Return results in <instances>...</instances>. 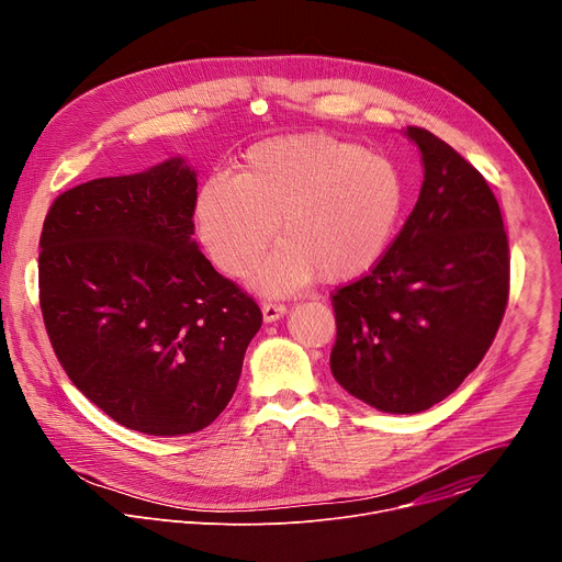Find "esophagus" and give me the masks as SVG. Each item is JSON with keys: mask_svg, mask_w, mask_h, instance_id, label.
Returning a JSON list of instances; mask_svg holds the SVG:
<instances>
[{"mask_svg": "<svg viewBox=\"0 0 562 562\" xmlns=\"http://www.w3.org/2000/svg\"><path fill=\"white\" fill-rule=\"evenodd\" d=\"M284 315H286V306H284V304H271V302L262 304V317H265V323H276V319H280V317H284Z\"/></svg>", "mask_w": 562, "mask_h": 562, "instance_id": "obj_1", "label": "esophagus"}]
</instances>
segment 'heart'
I'll use <instances>...</instances> for the list:
<instances>
[{"instance_id":"1","label":"heart","mask_w":562,"mask_h":562,"mask_svg":"<svg viewBox=\"0 0 562 562\" xmlns=\"http://www.w3.org/2000/svg\"><path fill=\"white\" fill-rule=\"evenodd\" d=\"M405 211V180L389 157L329 133H293L247 148L237 176H211L193 217L213 265L245 273L271 243H282L251 271L267 295L313 282L340 284L373 271Z\"/></svg>"}]
</instances>
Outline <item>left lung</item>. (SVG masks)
Wrapping results in <instances>:
<instances>
[{
	"label": "left lung",
	"instance_id": "obj_1",
	"mask_svg": "<svg viewBox=\"0 0 562 562\" xmlns=\"http://www.w3.org/2000/svg\"><path fill=\"white\" fill-rule=\"evenodd\" d=\"M425 180L380 265L334 295L338 384L384 414H420L480 364L509 295L501 206L462 155L407 126Z\"/></svg>",
	"mask_w": 562,
	"mask_h": 562
}]
</instances>
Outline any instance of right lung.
<instances>
[{
    "label": "right lung",
    "instance_id": "add662e5",
    "mask_svg": "<svg viewBox=\"0 0 562 562\" xmlns=\"http://www.w3.org/2000/svg\"><path fill=\"white\" fill-rule=\"evenodd\" d=\"M198 173L169 157L61 193L40 237V304L66 375L148 436L209 427L235 393L258 304L193 239Z\"/></svg>",
    "mask_w": 562,
    "mask_h": 562
}]
</instances>
